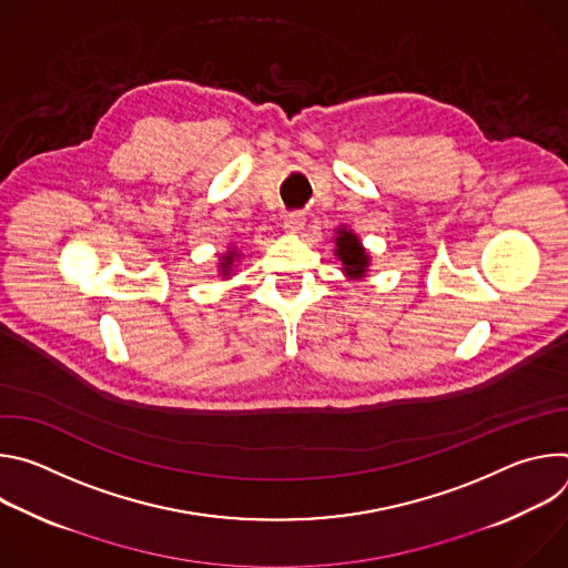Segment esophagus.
Returning a JSON list of instances; mask_svg holds the SVG:
<instances>
[{
	"mask_svg": "<svg viewBox=\"0 0 568 568\" xmlns=\"http://www.w3.org/2000/svg\"><path fill=\"white\" fill-rule=\"evenodd\" d=\"M303 224H305V215H303L301 211H290V213H285V217H283V226H285V231H290V233H298V231L303 229Z\"/></svg>",
	"mask_w": 568,
	"mask_h": 568,
	"instance_id": "esophagus-1",
	"label": "esophagus"
}]
</instances>
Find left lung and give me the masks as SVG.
<instances>
[{
	"label": "left lung",
	"instance_id": "8db88e82",
	"mask_svg": "<svg viewBox=\"0 0 568 568\" xmlns=\"http://www.w3.org/2000/svg\"><path fill=\"white\" fill-rule=\"evenodd\" d=\"M335 242H337L335 256L342 261L344 274L351 276V278L366 276V272H368V252L364 250L359 237L353 231H348L346 226H342L337 231Z\"/></svg>",
	"mask_w": 568,
	"mask_h": 568
}]
</instances>
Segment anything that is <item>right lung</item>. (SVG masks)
I'll use <instances>...</instances> for the list:
<instances>
[{
  "label": "right lung",
  "instance_id": "1",
  "mask_svg": "<svg viewBox=\"0 0 568 568\" xmlns=\"http://www.w3.org/2000/svg\"><path fill=\"white\" fill-rule=\"evenodd\" d=\"M240 258V254L233 250V252H226L224 256H222V261L217 263V267H220V276H231V267L235 265V261Z\"/></svg>",
  "mask_w": 568,
  "mask_h": 568
}]
</instances>
